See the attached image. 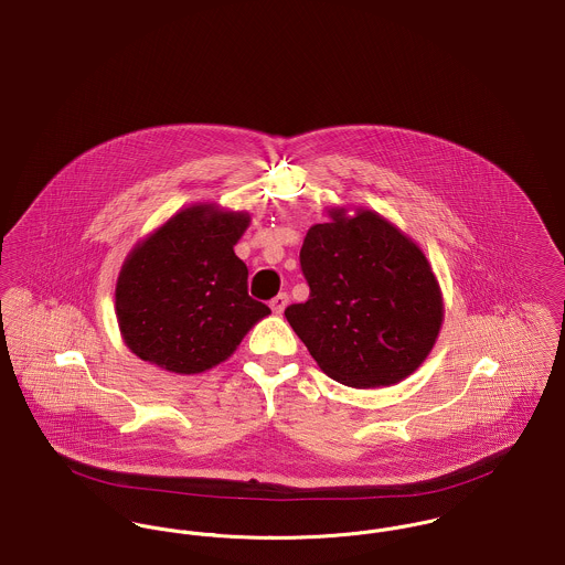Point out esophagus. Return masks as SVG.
<instances>
[{"label": "esophagus", "mask_w": 565, "mask_h": 565, "mask_svg": "<svg viewBox=\"0 0 565 565\" xmlns=\"http://www.w3.org/2000/svg\"><path fill=\"white\" fill-rule=\"evenodd\" d=\"M286 305H288V295H286V292H279V295L270 301V309H273L275 313H281V311L286 309Z\"/></svg>", "instance_id": "obj_1"}]
</instances>
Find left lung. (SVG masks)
<instances>
[{
	"label": "left lung",
	"mask_w": 565,
	"mask_h": 565,
	"mask_svg": "<svg viewBox=\"0 0 565 565\" xmlns=\"http://www.w3.org/2000/svg\"><path fill=\"white\" fill-rule=\"evenodd\" d=\"M329 209L305 234L301 268L309 299L286 318L318 367L354 387H390L435 348L443 295L422 247L367 211Z\"/></svg>",
	"instance_id": "8db88e82"
}]
</instances>
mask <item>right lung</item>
<instances>
[{
  "label": "right lung",
  "mask_w": 565,
  "mask_h": 565,
  "mask_svg": "<svg viewBox=\"0 0 565 565\" xmlns=\"http://www.w3.org/2000/svg\"><path fill=\"white\" fill-rule=\"evenodd\" d=\"M249 213L193 204L130 249L116 284L125 344L174 374H200L230 359L270 313L247 295L249 270L234 245Z\"/></svg>",
  "instance_id": "obj_1"
}]
</instances>
